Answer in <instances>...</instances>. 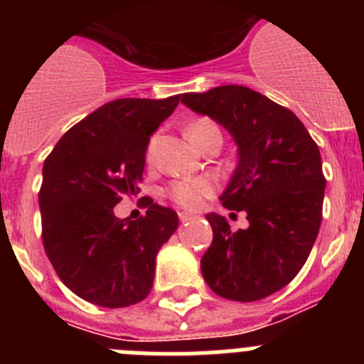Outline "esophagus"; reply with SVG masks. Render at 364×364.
I'll list each match as a JSON object with an SVG mask.
<instances>
[{
    "instance_id": "obj_1",
    "label": "esophagus",
    "mask_w": 364,
    "mask_h": 364,
    "mask_svg": "<svg viewBox=\"0 0 364 364\" xmlns=\"http://www.w3.org/2000/svg\"><path fill=\"white\" fill-rule=\"evenodd\" d=\"M178 218L182 222H186V220H189V218H193V213H188V211H180Z\"/></svg>"
}]
</instances>
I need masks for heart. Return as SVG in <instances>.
<instances>
[{
    "mask_svg": "<svg viewBox=\"0 0 364 364\" xmlns=\"http://www.w3.org/2000/svg\"><path fill=\"white\" fill-rule=\"evenodd\" d=\"M211 124L210 120H205V118H198V120L191 122L188 125V133L189 140L195 144L198 134L202 133L204 129H208ZM156 140H159V134H153L151 140L147 142V149H146V156L147 160L153 159L154 154V147H156ZM213 180L211 178H205V176H197V178H186V180H176L173 182L171 188H169V197L176 202V204L184 205V208H198V205L204 202L205 197H210L211 193H213Z\"/></svg>",
    "mask_w": 364,
    "mask_h": 364,
    "instance_id": "heart-1",
    "label": "heart"
}]
</instances>
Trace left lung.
I'll use <instances>...</instances> for the list:
<instances>
[{
  "mask_svg": "<svg viewBox=\"0 0 364 364\" xmlns=\"http://www.w3.org/2000/svg\"><path fill=\"white\" fill-rule=\"evenodd\" d=\"M182 104L233 136L239 162L220 202L250 222L231 231L224 217L205 215L213 242L200 260L204 281L230 301L268 297L301 272L319 233L326 188L319 147L290 109L244 85L186 92Z\"/></svg>",
  "mask_w": 364,
  "mask_h": 364,
  "instance_id": "8db88e82",
  "label": "left lung"
}]
</instances>
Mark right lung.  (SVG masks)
Masks as SVG:
<instances>
[{"mask_svg":"<svg viewBox=\"0 0 364 364\" xmlns=\"http://www.w3.org/2000/svg\"><path fill=\"white\" fill-rule=\"evenodd\" d=\"M178 100L109 102L70 127L45 159L38 195L45 253L83 301L124 308L153 288L154 259L178 215L147 200L144 217L122 220L114 205L140 191L147 142Z\"/></svg>","mask_w":364,"mask_h":364,"instance_id":"right-lung-1","label":"right lung"}]
</instances>
